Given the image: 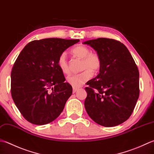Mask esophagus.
Masks as SVG:
<instances>
[{
	"mask_svg": "<svg viewBox=\"0 0 154 154\" xmlns=\"http://www.w3.org/2000/svg\"><path fill=\"white\" fill-rule=\"evenodd\" d=\"M77 89H78L77 88H75V87H73V93H75V92L77 91Z\"/></svg>",
	"mask_w": 154,
	"mask_h": 154,
	"instance_id": "obj_1",
	"label": "esophagus"
}]
</instances>
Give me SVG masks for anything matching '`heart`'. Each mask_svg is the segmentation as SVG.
<instances>
[{"label": "heart", "mask_w": 154, "mask_h": 154, "mask_svg": "<svg viewBox=\"0 0 154 154\" xmlns=\"http://www.w3.org/2000/svg\"><path fill=\"white\" fill-rule=\"evenodd\" d=\"M72 53L78 58L82 59L80 73L70 75L67 78V82L73 87H79L93 77V73H97L101 67V59L97 53H91V49L85 45H80L72 49ZM57 65L61 71L65 74L70 72L67 53H62L59 55Z\"/></svg>", "instance_id": "b5f03b06"}]
</instances>
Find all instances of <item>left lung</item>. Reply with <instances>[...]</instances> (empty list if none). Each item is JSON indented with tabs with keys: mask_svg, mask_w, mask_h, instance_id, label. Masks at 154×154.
I'll return each mask as SVG.
<instances>
[{
	"mask_svg": "<svg viewBox=\"0 0 154 154\" xmlns=\"http://www.w3.org/2000/svg\"><path fill=\"white\" fill-rule=\"evenodd\" d=\"M101 59L99 73L89 81L85 107L91 118L113 127L131 116L140 95L139 70L128 48L119 41L98 38L84 42Z\"/></svg>",
	"mask_w": 154,
	"mask_h": 154,
	"instance_id": "obj_1",
	"label": "left lung"
}]
</instances>
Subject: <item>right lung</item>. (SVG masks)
<instances>
[{
	"label": "right lung",
	"mask_w": 154,
	"mask_h": 154,
	"mask_svg": "<svg viewBox=\"0 0 154 154\" xmlns=\"http://www.w3.org/2000/svg\"><path fill=\"white\" fill-rule=\"evenodd\" d=\"M79 39L49 38L30 42L15 61L11 71V91L15 105L29 122H52L64 109L72 94L57 65L59 55Z\"/></svg>",
	"instance_id": "add662e5"
}]
</instances>
